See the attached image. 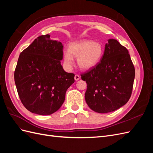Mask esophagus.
Wrapping results in <instances>:
<instances>
[{
	"label": "esophagus",
	"mask_w": 153,
	"mask_h": 153,
	"mask_svg": "<svg viewBox=\"0 0 153 153\" xmlns=\"http://www.w3.org/2000/svg\"><path fill=\"white\" fill-rule=\"evenodd\" d=\"M80 78V76L78 75H75V80L76 81L79 80Z\"/></svg>",
	"instance_id": "34e87169"
}]
</instances>
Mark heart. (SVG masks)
I'll return each mask as SVG.
<instances>
[{
    "label": "heart",
    "instance_id": "heart-1",
    "mask_svg": "<svg viewBox=\"0 0 153 153\" xmlns=\"http://www.w3.org/2000/svg\"><path fill=\"white\" fill-rule=\"evenodd\" d=\"M103 53V45L100 42L88 39L75 41L69 45L68 50L64 52V62L69 68L74 63L73 57H76L79 68L83 70H89L100 62Z\"/></svg>",
    "mask_w": 153,
    "mask_h": 153
}]
</instances>
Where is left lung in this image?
Instances as JSON below:
<instances>
[{
	"instance_id": "obj_1",
	"label": "left lung",
	"mask_w": 153,
	"mask_h": 153,
	"mask_svg": "<svg viewBox=\"0 0 153 153\" xmlns=\"http://www.w3.org/2000/svg\"><path fill=\"white\" fill-rule=\"evenodd\" d=\"M135 75L128 50L116 39H108L100 62L81 75L87 84V104L91 110L101 114L121 108L130 98Z\"/></svg>"
}]
</instances>
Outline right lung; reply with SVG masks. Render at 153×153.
I'll list each match as a JSON object with an SVG mask.
<instances>
[{
  "label": "right lung",
  "mask_w": 153,
  "mask_h": 153,
  "mask_svg": "<svg viewBox=\"0 0 153 153\" xmlns=\"http://www.w3.org/2000/svg\"><path fill=\"white\" fill-rule=\"evenodd\" d=\"M39 36L20 53L14 74L18 96L30 112L41 115L57 111L65 100L66 92L75 82V75L63 69V45Z\"/></svg>",
  "instance_id": "obj_1"
}]
</instances>
